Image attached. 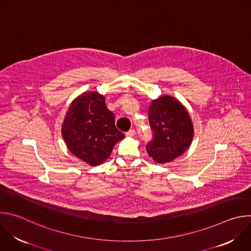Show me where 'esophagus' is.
<instances>
[{"label":"esophagus","mask_w":251,"mask_h":251,"mask_svg":"<svg viewBox=\"0 0 251 251\" xmlns=\"http://www.w3.org/2000/svg\"><path fill=\"white\" fill-rule=\"evenodd\" d=\"M134 135H135V130H134V129H130L129 131L126 132V136H127V137H132V136H134Z\"/></svg>","instance_id":"34e87169"}]
</instances>
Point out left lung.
Listing matches in <instances>:
<instances>
[{
  "label": "left lung",
  "instance_id": "8db88e82",
  "mask_svg": "<svg viewBox=\"0 0 251 251\" xmlns=\"http://www.w3.org/2000/svg\"><path fill=\"white\" fill-rule=\"evenodd\" d=\"M148 117L153 135L146 150L155 162L168 163L186 152L194 137V127L177 99L164 95L153 100Z\"/></svg>",
  "mask_w": 251,
  "mask_h": 251
}]
</instances>
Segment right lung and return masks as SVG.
I'll use <instances>...</instances> for the list:
<instances>
[{
    "label": "right lung",
    "instance_id": "obj_1",
    "mask_svg": "<svg viewBox=\"0 0 251 251\" xmlns=\"http://www.w3.org/2000/svg\"><path fill=\"white\" fill-rule=\"evenodd\" d=\"M61 134L69 151L91 166L104 162L125 137L116 128L115 116L106 107L104 96L98 92L84 93L73 102Z\"/></svg>",
    "mask_w": 251,
    "mask_h": 251
}]
</instances>
